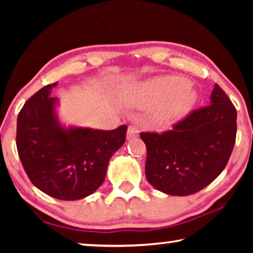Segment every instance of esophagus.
Segmentation results:
<instances>
[{
    "mask_svg": "<svg viewBox=\"0 0 253 253\" xmlns=\"http://www.w3.org/2000/svg\"><path fill=\"white\" fill-rule=\"evenodd\" d=\"M138 132H139V127L135 125V124H132L129 127H128V130H127V138L128 139H131V138H135V137L138 136Z\"/></svg>",
    "mask_w": 253,
    "mask_h": 253,
    "instance_id": "esophagus-1",
    "label": "esophagus"
}]
</instances>
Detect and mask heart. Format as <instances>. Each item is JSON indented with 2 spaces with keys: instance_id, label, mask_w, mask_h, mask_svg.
<instances>
[{
  "instance_id": "b5f03b06",
  "label": "heart",
  "mask_w": 253,
  "mask_h": 253,
  "mask_svg": "<svg viewBox=\"0 0 253 253\" xmlns=\"http://www.w3.org/2000/svg\"><path fill=\"white\" fill-rule=\"evenodd\" d=\"M188 81L182 77H165L157 79L149 84V91L154 100H164L172 97L168 105L161 111L162 119H169L182 114L195 99L194 92L190 90Z\"/></svg>"
}]
</instances>
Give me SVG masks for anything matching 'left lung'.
<instances>
[{"mask_svg":"<svg viewBox=\"0 0 253 253\" xmlns=\"http://www.w3.org/2000/svg\"><path fill=\"white\" fill-rule=\"evenodd\" d=\"M235 136L237 110L215 84L211 104L192 110L172 129L140 132L147 149V181L169 195L185 196L203 190L225 169Z\"/></svg>","mask_w":253,"mask_h":253,"instance_id":"obj_1","label":"left lung"}]
</instances>
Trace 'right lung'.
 Listing matches in <instances>:
<instances>
[{
	"label": "right lung",
	"instance_id": "right-lung-1",
	"mask_svg": "<svg viewBox=\"0 0 253 253\" xmlns=\"http://www.w3.org/2000/svg\"><path fill=\"white\" fill-rule=\"evenodd\" d=\"M46 84L25 101L16 123V148L30 181L54 199L74 201L92 194L104 182L114 153L126 140L127 126L113 130L63 128Z\"/></svg>",
	"mask_w": 253,
	"mask_h": 253
}]
</instances>
